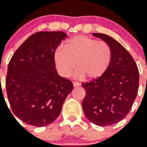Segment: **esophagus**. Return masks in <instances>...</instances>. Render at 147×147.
Returning a JSON list of instances; mask_svg holds the SVG:
<instances>
[{
	"mask_svg": "<svg viewBox=\"0 0 147 147\" xmlns=\"http://www.w3.org/2000/svg\"><path fill=\"white\" fill-rule=\"evenodd\" d=\"M80 83L78 82H73V86L74 87H77V86H80Z\"/></svg>",
	"mask_w": 147,
	"mask_h": 147,
	"instance_id": "34e87169",
	"label": "esophagus"
}]
</instances>
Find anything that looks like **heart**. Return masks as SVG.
I'll return each mask as SVG.
<instances>
[{
    "instance_id": "obj_1",
    "label": "heart",
    "mask_w": 147,
    "mask_h": 147,
    "mask_svg": "<svg viewBox=\"0 0 147 147\" xmlns=\"http://www.w3.org/2000/svg\"><path fill=\"white\" fill-rule=\"evenodd\" d=\"M111 59V49L106 42L84 35L70 38L65 47H58L54 55L55 67L61 76L69 77L77 65V78L86 76L89 80L102 76L108 70Z\"/></svg>"
}]
</instances>
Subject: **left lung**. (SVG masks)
<instances>
[{"instance_id": "obj_1", "label": "left lung", "mask_w": 147, "mask_h": 147, "mask_svg": "<svg viewBox=\"0 0 147 147\" xmlns=\"http://www.w3.org/2000/svg\"><path fill=\"white\" fill-rule=\"evenodd\" d=\"M92 35L109 45L112 59L102 76L82 83L85 90L82 109L91 123L110 126L123 120L131 109L139 90V69L130 53L117 41L106 34Z\"/></svg>"}]
</instances>
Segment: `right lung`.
<instances>
[{"label":"right lung","mask_w":147,"mask_h":147,"mask_svg":"<svg viewBox=\"0 0 147 147\" xmlns=\"http://www.w3.org/2000/svg\"><path fill=\"white\" fill-rule=\"evenodd\" d=\"M62 31H39L18 48L8 66L5 87L13 113L22 121L42 127L52 123L73 89L72 81L59 76L54 55Z\"/></svg>","instance_id":"add662e5"}]
</instances>
